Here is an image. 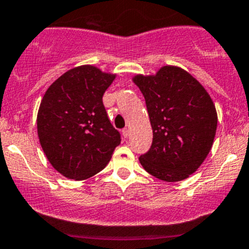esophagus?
<instances>
[{
	"mask_svg": "<svg viewBox=\"0 0 249 249\" xmlns=\"http://www.w3.org/2000/svg\"><path fill=\"white\" fill-rule=\"evenodd\" d=\"M122 133H123V136H124V138H127V137H129V135H130V130L127 129V127H125V129H123Z\"/></svg>",
	"mask_w": 249,
	"mask_h": 249,
	"instance_id": "obj_1",
	"label": "esophagus"
}]
</instances>
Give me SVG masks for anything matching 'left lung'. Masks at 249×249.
Wrapping results in <instances>:
<instances>
[{"label": "left lung", "instance_id": "1", "mask_svg": "<svg viewBox=\"0 0 249 249\" xmlns=\"http://www.w3.org/2000/svg\"><path fill=\"white\" fill-rule=\"evenodd\" d=\"M132 80L144 96L153 129V143L140 156L141 164L163 181L186 179L206 159L216 135L210 95L192 75L172 65Z\"/></svg>", "mask_w": 249, "mask_h": 249}]
</instances>
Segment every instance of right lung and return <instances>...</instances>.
<instances>
[{
    "label": "right lung",
    "mask_w": 249,
    "mask_h": 249,
    "mask_svg": "<svg viewBox=\"0 0 249 249\" xmlns=\"http://www.w3.org/2000/svg\"><path fill=\"white\" fill-rule=\"evenodd\" d=\"M116 75L93 65L64 72L48 88L36 117L41 148L57 172L85 180L106 167L120 133L107 117L105 90Z\"/></svg>",
    "instance_id": "obj_1"
}]
</instances>
